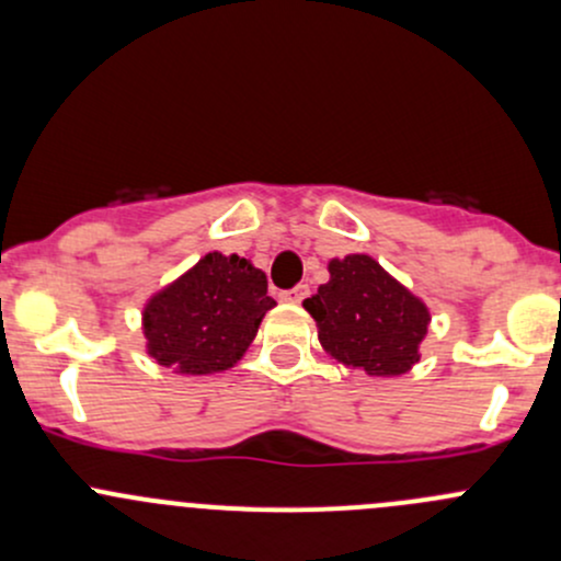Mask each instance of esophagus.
<instances>
[{
  "instance_id": "esophagus-1",
  "label": "esophagus",
  "mask_w": 561,
  "mask_h": 561,
  "mask_svg": "<svg viewBox=\"0 0 561 561\" xmlns=\"http://www.w3.org/2000/svg\"><path fill=\"white\" fill-rule=\"evenodd\" d=\"M282 298L290 304H301L304 298H309V285H296L293 290H285L282 293Z\"/></svg>"
}]
</instances>
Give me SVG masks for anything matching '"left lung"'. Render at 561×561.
I'll return each mask as SVG.
<instances>
[{
    "instance_id": "left-lung-1",
    "label": "left lung",
    "mask_w": 561,
    "mask_h": 561,
    "mask_svg": "<svg viewBox=\"0 0 561 561\" xmlns=\"http://www.w3.org/2000/svg\"><path fill=\"white\" fill-rule=\"evenodd\" d=\"M328 271L331 279L304 301L325 353L375 377L410 371L432 320L426 304L369 254L331 260Z\"/></svg>"
}]
</instances>
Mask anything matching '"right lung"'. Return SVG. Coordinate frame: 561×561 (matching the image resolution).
I'll return each mask as SVG.
<instances>
[{
	"mask_svg": "<svg viewBox=\"0 0 561 561\" xmlns=\"http://www.w3.org/2000/svg\"><path fill=\"white\" fill-rule=\"evenodd\" d=\"M271 307L268 282L239 254L208 252L184 276L149 298L146 350L181 375H214L241 360Z\"/></svg>",
	"mask_w": 561,
	"mask_h": 561,
	"instance_id": "add662e5",
	"label": "right lung"
}]
</instances>
